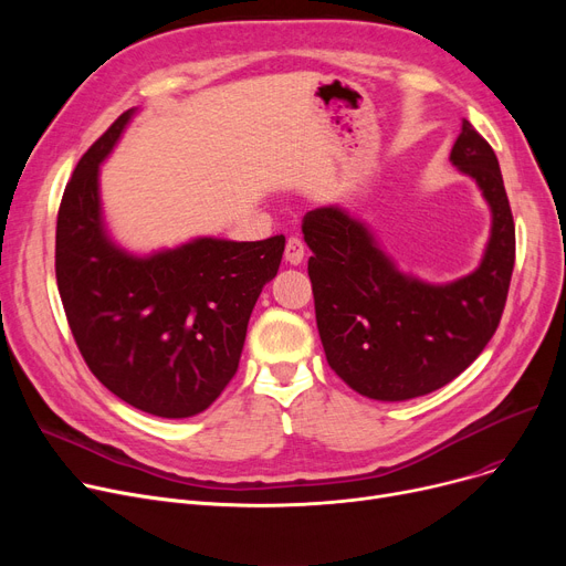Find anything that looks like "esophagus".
I'll return each mask as SVG.
<instances>
[{
	"mask_svg": "<svg viewBox=\"0 0 566 566\" xmlns=\"http://www.w3.org/2000/svg\"><path fill=\"white\" fill-rule=\"evenodd\" d=\"M284 259L291 263V265H301L303 259H305V245L301 238H289L286 241V248H284Z\"/></svg>",
	"mask_w": 566,
	"mask_h": 566,
	"instance_id": "obj_1",
	"label": "esophagus"
}]
</instances>
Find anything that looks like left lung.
Instances as JSON below:
<instances>
[{"mask_svg": "<svg viewBox=\"0 0 566 566\" xmlns=\"http://www.w3.org/2000/svg\"><path fill=\"white\" fill-rule=\"evenodd\" d=\"M450 160L491 208L484 256L465 277L431 284L401 273L342 206L314 208L303 220L325 358L363 397L406 401L448 385L478 360L507 303L516 233L497 158L463 122Z\"/></svg>", "mask_w": 566, "mask_h": 566, "instance_id": "obj_1", "label": "left lung"}]
</instances>
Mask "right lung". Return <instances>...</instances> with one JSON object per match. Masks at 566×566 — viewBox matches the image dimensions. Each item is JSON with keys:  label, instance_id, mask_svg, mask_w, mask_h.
<instances>
[{"label": "right lung", "instance_id": "add662e5", "mask_svg": "<svg viewBox=\"0 0 566 566\" xmlns=\"http://www.w3.org/2000/svg\"><path fill=\"white\" fill-rule=\"evenodd\" d=\"M128 109L80 158L56 216L54 271L86 367L126 403L181 420L211 406L241 360L261 289L284 235L235 243L201 235L154 254L118 248L101 206V163Z\"/></svg>", "mask_w": 566, "mask_h": 566}]
</instances>
